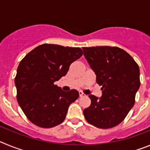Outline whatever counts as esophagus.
I'll return each mask as SVG.
<instances>
[{
    "instance_id": "34e87169",
    "label": "esophagus",
    "mask_w": 150,
    "mask_h": 150,
    "mask_svg": "<svg viewBox=\"0 0 150 150\" xmlns=\"http://www.w3.org/2000/svg\"><path fill=\"white\" fill-rule=\"evenodd\" d=\"M79 97H80V98H82V97H86V95H85V94L83 93V92H82V91H79Z\"/></svg>"
}]
</instances>
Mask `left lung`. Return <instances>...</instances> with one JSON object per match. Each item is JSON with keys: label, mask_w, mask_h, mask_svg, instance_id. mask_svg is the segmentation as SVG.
Listing matches in <instances>:
<instances>
[{"label": "left lung", "mask_w": 150, "mask_h": 150, "mask_svg": "<svg viewBox=\"0 0 150 150\" xmlns=\"http://www.w3.org/2000/svg\"><path fill=\"white\" fill-rule=\"evenodd\" d=\"M83 55L96 74L102 96L93 95L83 114L89 124L111 128L122 122L135 102L140 85L139 66L129 54L116 46L83 47Z\"/></svg>", "instance_id": "8db88e82"}]
</instances>
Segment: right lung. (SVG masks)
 <instances>
[{
	"label": "right lung",
	"mask_w": 150,
	"mask_h": 150,
	"mask_svg": "<svg viewBox=\"0 0 150 150\" xmlns=\"http://www.w3.org/2000/svg\"><path fill=\"white\" fill-rule=\"evenodd\" d=\"M82 55L79 47L44 43L22 59L15 77L16 98L30 122L45 128L63 122L79 92L62 91L54 82L65 76L71 64Z\"/></svg>",
	"instance_id": "add662e5"
}]
</instances>
